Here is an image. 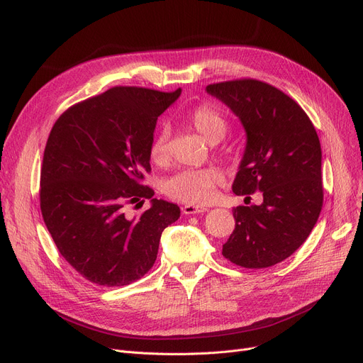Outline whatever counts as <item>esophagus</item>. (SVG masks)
Returning a JSON list of instances; mask_svg holds the SVG:
<instances>
[{"instance_id": "esophagus-1", "label": "esophagus", "mask_w": 363, "mask_h": 363, "mask_svg": "<svg viewBox=\"0 0 363 363\" xmlns=\"http://www.w3.org/2000/svg\"><path fill=\"white\" fill-rule=\"evenodd\" d=\"M182 212L185 215H199V213H206L208 212L207 207H199V206H193V204H186L182 207Z\"/></svg>"}]
</instances>
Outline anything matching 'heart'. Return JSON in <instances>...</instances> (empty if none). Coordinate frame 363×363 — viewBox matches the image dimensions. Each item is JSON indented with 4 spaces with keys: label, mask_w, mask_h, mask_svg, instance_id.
<instances>
[{
    "label": "heart",
    "mask_w": 363,
    "mask_h": 363,
    "mask_svg": "<svg viewBox=\"0 0 363 363\" xmlns=\"http://www.w3.org/2000/svg\"><path fill=\"white\" fill-rule=\"evenodd\" d=\"M188 123L200 133L208 144H218L228 130L223 114L212 106L201 104L188 114ZM150 157L155 163H164L169 159V130L162 128L152 138ZM220 177L212 169H185L177 172L163 182V191L167 197L185 204H206L215 196Z\"/></svg>",
    "instance_id": "1"
}]
</instances>
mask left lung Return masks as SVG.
<instances>
[{"label":"left lung","mask_w":363,"mask_h":363,"mask_svg":"<svg viewBox=\"0 0 363 363\" xmlns=\"http://www.w3.org/2000/svg\"><path fill=\"white\" fill-rule=\"evenodd\" d=\"M240 119L245 150L233 184L237 196L262 191L260 206H238L225 259L242 268H269L306 241L323 203L322 151L313 123L278 88L256 79L206 86Z\"/></svg>","instance_id":"8db88e82"}]
</instances>
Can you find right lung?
<instances>
[{"instance_id": "1", "label": "right lung", "mask_w": 363, "mask_h": 363, "mask_svg": "<svg viewBox=\"0 0 363 363\" xmlns=\"http://www.w3.org/2000/svg\"><path fill=\"white\" fill-rule=\"evenodd\" d=\"M181 88L116 86L67 108L54 123L41 169V212L60 255L88 281L122 287L155 264L162 233L178 220L174 203L143 185L157 118ZM150 198L140 218L123 206ZM144 203V200H143Z\"/></svg>"}]
</instances>
